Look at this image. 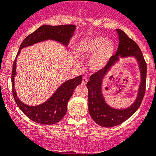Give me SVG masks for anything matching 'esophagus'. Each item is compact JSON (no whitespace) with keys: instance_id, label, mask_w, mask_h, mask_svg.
<instances>
[{"instance_id":"1","label":"esophagus","mask_w":156,"mask_h":156,"mask_svg":"<svg viewBox=\"0 0 156 156\" xmlns=\"http://www.w3.org/2000/svg\"><path fill=\"white\" fill-rule=\"evenodd\" d=\"M87 81H88V78L86 76H83V78H82V84L85 85L87 83Z\"/></svg>"}]
</instances>
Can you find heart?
Masks as SVG:
<instances>
[{"label": "heart", "mask_w": 156, "mask_h": 156, "mask_svg": "<svg viewBox=\"0 0 156 156\" xmlns=\"http://www.w3.org/2000/svg\"><path fill=\"white\" fill-rule=\"evenodd\" d=\"M115 49V46L112 41L96 36L80 41L75 50L79 58L92 55L89 64L93 71H98L108 64L113 56Z\"/></svg>", "instance_id": "b5f03b06"}]
</instances>
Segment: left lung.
<instances>
[{"mask_svg": "<svg viewBox=\"0 0 156 156\" xmlns=\"http://www.w3.org/2000/svg\"><path fill=\"white\" fill-rule=\"evenodd\" d=\"M119 44L115 55L102 69L92 74L87 82L88 89L89 112L92 119L98 125L104 127H112L119 125L131 117L141 105L146 91L147 64L141 49L133 39L127 36L122 30H117ZM135 56L140 63L142 73V83L138 98L131 107L126 110H115L109 108L104 101L101 93V83L104 75L109 67L121 57Z\"/></svg>", "mask_w": 156, "mask_h": 156, "instance_id": "1", "label": "left lung"}]
</instances>
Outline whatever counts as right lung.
<instances>
[{
  "instance_id": "1",
  "label": "right lung",
  "mask_w": 156,
  "mask_h": 156,
  "mask_svg": "<svg viewBox=\"0 0 156 156\" xmlns=\"http://www.w3.org/2000/svg\"><path fill=\"white\" fill-rule=\"evenodd\" d=\"M75 26L73 24L49 26L43 25L34 32L29 35L20 44L17 53L12 71V95L20 110L32 121L42 124H55L62 120L67 110V103L73 95L75 87L81 84L82 75L63 83L47 101L36 107H31L22 103L17 97L15 90L14 78L16 73V59L22 48L32 45L35 43L52 39L67 45L73 36Z\"/></svg>"
}]
</instances>
